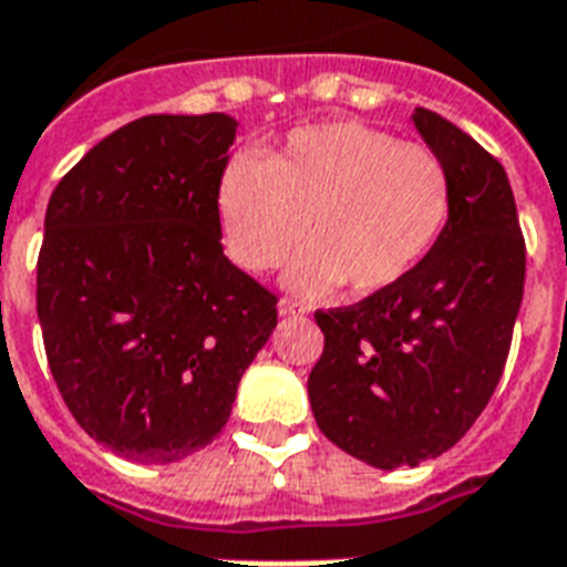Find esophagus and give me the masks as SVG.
I'll use <instances>...</instances> for the list:
<instances>
[{
    "instance_id": "obj_1",
    "label": "esophagus",
    "mask_w": 567,
    "mask_h": 567,
    "mask_svg": "<svg viewBox=\"0 0 567 567\" xmlns=\"http://www.w3.org/2000/svg\"><path fill=\"white\" fill-rule=\"evenodd\" d=\"M306 312V306L300 300H291V297H282L279 300V315H302Z\"/></svg>"
}]
</instances>
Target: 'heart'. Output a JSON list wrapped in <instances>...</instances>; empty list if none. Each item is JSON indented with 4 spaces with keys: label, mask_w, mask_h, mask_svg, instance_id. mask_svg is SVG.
Returning a JSON list of instances; mask_svg holds the SVG:
<instances>
[{
    "label": "heart",
    "mask_w": 567,
    "mask_h": 567,
    "mask_svg": "<svg viewBox=\"0 0 567 567\" xmlns=\"http://www.w3.org/2000/svg\"><path fill=\"white\" fill-rule=\"evenodd\" d=\"M446 159L362 121L293 130L267 159L235 154L216 184L228 255L252 274L282 267L309 237L291 282L321 291L348 279L357 293L408 279L452 216Z\"/></svg>",
    "instance_id": "heart-1"
}]
</instances>
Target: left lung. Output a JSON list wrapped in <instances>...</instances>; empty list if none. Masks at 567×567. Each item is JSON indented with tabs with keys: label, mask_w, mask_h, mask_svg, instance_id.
<instances>
[{
	"label": "left lung",
	"mask_w": 567,
	"mask_h": 567,
	"mask_svg": "<svg viewBox=\"0 0 567 567\" xmlns=\"http://www.w3.org/2000/svg\"><path fill=\"white\" fill-rule=\"evenodd\" d=\"M446 159L452 216L399 285L318 309L323 353L309 401L323 437L380 470L443 455L503 378L524 300L526 244L503 163L437 112L413 115Z\"/></svg>",
	"instance_id": "1"
}]
</instances>
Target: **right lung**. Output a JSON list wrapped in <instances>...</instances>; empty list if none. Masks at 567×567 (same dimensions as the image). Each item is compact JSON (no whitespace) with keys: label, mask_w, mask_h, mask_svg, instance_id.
I'll list each match as a JSON object with an SVG mask.
<instances>
[{"label":"right lung","mask_w":567,"mask_h":567,"mask_svg":"<svg viewBox=\"0 0 567 567\" xmlns=\"http://www.w3.org/2000/svg\"><path fill=\"white\" fill-rule=\"evenodd\" d=\"M235 121L145 115L59 181L38 252L43 351L80 427L172 464L226 427L276 297L223 255L216 184Z\"/></svg>","instance_id":"right-lung-1"}]
</instances>
